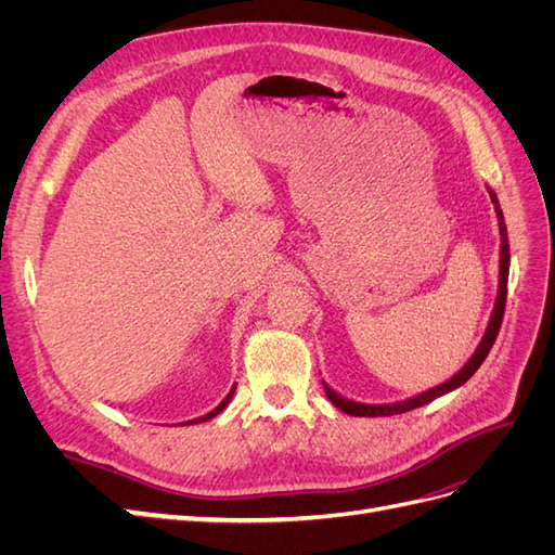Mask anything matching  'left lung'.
Wrapping results in <instances>:
<instances>
[{"label":"left lung","mask_w":555,"mask_h":555,"mask_svg":"<svg viewBox=\"0 0 555 555\" xmlns=\"http://www.w3.org/2000/svg\"><path fill=\"white\" fill-rule=\"evenodd\" d=\"M489 190V196L493 201V208H495V215H498V224H500V280H498V296H495V306H493V312H491V319H489V326H486L483 331V338L481 343L477 345L475 354L467 359V363L461 367V371L453 375L451 379L433 386V389L424 391V393H416L412 398H405V400H398V402H384V405H371V402H357V400H349L340 393H335L331 386L324 382V391L328 396V400L333 402L335 408L343 410L345 414H351V416H391V414H402V412H410V410H416L422 405H428L430 400L440 398L444 393H451L456 391L459 386H463L469 377H473L477 373V367L483 363V359L489 357V351L498 338V331H500V324H502V314H505V304H507V278H509V243H507V227H505V215H502V208H500V201H498V194Z\"/></svg>","instance_id":"8db88e82"}]
</instances>
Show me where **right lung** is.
<instances>
[{
  "instance_id": "right-lung-1",
  "label": "right lung",
  "mask_w": 555,
  "mask_h": 555,
  "mask_svg": "<svg viewBox=\"0 0 555 555\" xmlns=\"http://www.w3.org/2000/svg\"><path fill=\"white\" fill-rule=\"evenodd\" d=\"M233 391H236V384H233L231 386V391L227 393V398L220 402V405H217L215 410H210L208 414H204V416H198V418H192V422H188V424H204V422H208V418H212V416H217V414H220L227 405H229V402H231V396H233Z\"/></svg>"
}]
</instances>
